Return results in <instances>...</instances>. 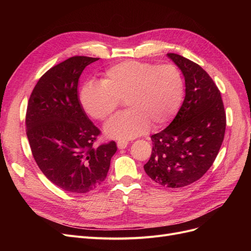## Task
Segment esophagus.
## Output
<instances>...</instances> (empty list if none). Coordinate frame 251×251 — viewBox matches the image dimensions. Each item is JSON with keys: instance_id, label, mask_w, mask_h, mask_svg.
<instances>
[{"instance_id": "34e87169", "label": "esophagus", "mask_w": 251, "mask_h": 251, "mask_svg": "<svg viewBox=\"0 0 251 251\" xmlns=\"http://www.w3.org/2000/svg\"><path fill=\"white\" fill-rule=\"evenodd\" d=\"M127 144H128V142L127 141H118L117 142V147H118V149L119 150H123V149H126V147H127Z\"/></svg>"}]
</instances>
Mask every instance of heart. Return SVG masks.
I'll return each mask as SVG.
<instances>
[{
  "label": "heart",
  "mask_w": 251,
  "mask_h": 251,
  "mask_svg": "<svg viewBox=\"0 0 251 251\" xmlns=\"http://www.w3.org/2000/svg\"><path fill=\"white\" fill-rule=\"evenodd\" d=\"M184 95V78L176 66L126 60L109 68L100 81L85 83L80 103L90 117L103 121L125 100L127 109L104 126V134L127 140L147 133L151 126L157 130L172 123Z\"/></svg>",
  "instance_id": "heart-1"
}]
</instances>
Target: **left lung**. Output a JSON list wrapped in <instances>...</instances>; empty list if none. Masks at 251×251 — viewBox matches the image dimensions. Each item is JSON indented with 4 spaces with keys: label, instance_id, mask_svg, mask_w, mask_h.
<instances>
[{
    "label": "left lung",
    "instance_id": "obj_1",
    "mask_svg": "<svg viewBox=\"0 0 251 251\" xmlns=\"http://www.w3.org/2000/svg\"><path fill=\"white\" fill-rule=\"evenodd\" d=\"M166 56L183 74L185 97L170 126L151 136L153 150L143 169L156 183L177 188L199 180L214 163L226 115L221 93L199 65L176 53Z\"/></svg>",
    "mask_w": 251,
    "mask_h": 251
}]
</instances>
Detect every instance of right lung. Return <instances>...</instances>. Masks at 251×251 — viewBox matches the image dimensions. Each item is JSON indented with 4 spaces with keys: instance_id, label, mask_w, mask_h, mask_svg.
Returning a JSON list of instances; mask_svg holds the SVG:
<instances>
[{
    "instance_id": "right-lung-1",
    "label": "right lung",
    "mask_w": 251,
    "mask_h": 251,
    "mask_svg": "<svg viewBox=\"0 0 251 251\" xmlns=\"http://www.w3.org/2000/svg\"><path fill=\"white\" fill-rule=\"evenodd\" d=\"M100 58L73 56L45 73L29 98L27 137L36 164L53 184L69 193L94 191L105 180L116 143L93 148L100 131L83 111L80 74Z\"/></svg>"
}]
</instances>
